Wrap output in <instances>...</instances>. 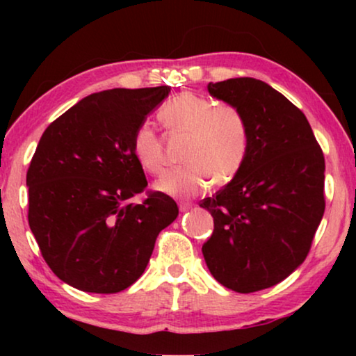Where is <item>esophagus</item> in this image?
<instances>
[{
    "instance_id": "1",
    "label": "esophagus",
    "mask_w": 356,
    "mask_h": 356,
    "mask_svg": "<svg viewBox=\"0 0 356 356\" xmlns=\"http://www.w3.org/2000/svg\"><path fill=\"white\" fill-rule=\"evenodd\" d=\"M191 207H193V204H189V202H179V211H181V212H188Z\"/></svg>"
}]
</instances>
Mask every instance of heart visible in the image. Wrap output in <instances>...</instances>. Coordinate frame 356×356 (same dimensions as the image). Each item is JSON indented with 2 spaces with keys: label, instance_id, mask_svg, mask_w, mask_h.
<instances>
[{
  "label": "heart",
  "instance_id": "b5f03b06",
  "mask_svg": "<svg viewBox=\"0 0 356 356\" xmlns=\"http://www.w3.org/2000/svg\"><path fill=\"white\" fill-rule=\"evenodd\" d=\"M159 118L172 134L186 136L183 167L170 170L155 188L173 197H193L213 184L230 183L245 167L251 145V128L240 106L211 97L181 92L165 102ZM133 154L140 167L159 175L165 167L163 145L152 124L144 121L133 134Z\"/></svg>",
  "mask_w": 356,
  "mask_h": 356
}]
</instances>
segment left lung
Segmentation results:
<instances>
[{"mask_svg": "<svg viewBox=\"0 0 356 356\" xmlns=\"http://www.w3.org/2000/svg\"><path fill=\"white\" fill-rule=\"evenodd\" d=\"M207 89L245 111L251 145L238 177L199 202L213 217L202 254L217 282L252 293L308 256L325 209L324 154L303 111L266 82L236 77Z\"/></svg>", "mask_w": 356, "mask_h": 356, "instance_id": "left-lung-1", "label": "left lung"}]
</instances>
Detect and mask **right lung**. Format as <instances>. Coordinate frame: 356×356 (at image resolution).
<instances>
[{"label":"right lung","mask_w":356,"mask_h":356,"mask_svg":"<svg viewBox=\"0 0 356 356\" xmlns=\"http://www.w3.org/2000/svg\"><path fill=\"white\" fill-rule=\"evenodd\" d=\"M168 86L92 94L42 134L27 170L29 225L58 279L90 293H118L143 275L178 206L149 191L133 134ZM140 192V204L130 199Z\"/></svg>","instance_id":"add662e5"}]
</instances>
